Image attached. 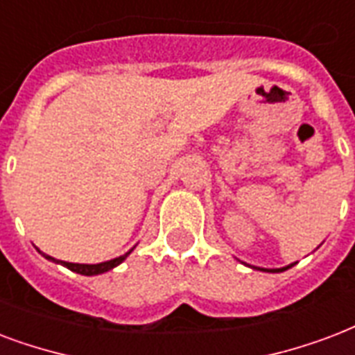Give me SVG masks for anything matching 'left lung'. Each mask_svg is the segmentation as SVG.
Returning a JSON list of instances; mask_svg holds the SVG:
<instances>
[{"mask_svg":"<svg viewBox=\"0 0 355 355\" xmlns=\"http://www.w3.org/2000/svg\"><path fill=\"white\" fill-rule=\"evenodd\" d=\"M292 266V264H291ZM291 266H286V268H279V270H264V272H285V270H288Z\"/></svg>","mask_w":355,"mask_h":355,"instance_id":"obj_1","label":"left lung"}]
</instances>
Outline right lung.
Masks as SVG:
<instances>
[{"label": "right lung", "mask_w": 355, "mask_h": 355, "mask_svg": "<svg viewBox=\"0 0 355 355\" xmlns=\"http://www.w3.org/2000/svg\"><path fill=\"white\" fill-rule=\"evenodd\" d=\"M44 255V253H42ZM130 255L128 253H124V255L117 257V259H112V261H105V262H100V264H74V262H63V261H55V259H51V257L44 255L46 259H50V261H55V262H61L64 268H69V270H72V272H76V274H81V275H98V274H104V272H107V270H112V268H115L117 264H121V262L126 259V257Z\"/></svg>", "instance_id": "obj_1"}]
</instances>
